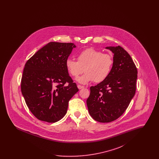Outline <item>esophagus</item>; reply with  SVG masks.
<instances>
[{"label":"esophagus","mask_w":159,"mask_h":159,"mask_svg":"<svg viewBox=\"0 0 159 159\" xmlns=\"http://www.w3.org/2000/svg\"><path fill=\"white\" fill-rule=\"evenodd\" d=\"M77 88H78L79 89H83V88H84V86H81V85H80V84H78V85H77Z\"/></svg>","instance_id":"obj_1"}]
</instances>
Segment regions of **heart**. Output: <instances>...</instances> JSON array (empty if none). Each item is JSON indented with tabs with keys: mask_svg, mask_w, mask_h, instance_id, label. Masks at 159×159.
Segmentation results:
<instances>
[{
	"mask_svg": "<svg viewBox=\"0 0 159 159\" xmlns=\"http://www.w3.org/2000/svg\"><path fill=\"white\" fill-rule=\"evenodd\" d=\"M113 63L111 55L89 48L77 55V61L67 59L66 61V67L68 73L74 77L80 75L84 69L85 73L78 77L77 81L86 84L93 81L95 83L104 81L110 75Z\"/></svg>",
	"mask_w": 159,
	"mask_h": 159,
	"instance_id": "heart-1",
	"label": "heart"
}]
</instances>
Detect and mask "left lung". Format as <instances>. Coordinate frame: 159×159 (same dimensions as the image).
<instances>
[{
	"mask_svg": "<svg viewBox=\"0 0 159 159\" xmlns=\"http://www.w3.org/2000/svg\"><path fill=\"white\" fill-rule=\"evenodd\" d=\"M114 53L113 66L104 81L90 88L86 103L96 121L108 123L126 111L136 91L137 68L131 57L122 47L108 46Z\"/></svg>",
	"mask_w": 159,
	"mask_h": 159,
	"instance_id": "left-lung-1",
	"label": "left lung"
}]
</instances>
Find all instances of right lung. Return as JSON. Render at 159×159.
Returning <instances> with one entry per match:
<instances>
[{
	"label": "right lung",
	"mask_w": 159,
	"mask_h": 159,
	"mask_svg": "<svg viewBox=\"0 0 159 159\" xmlns=\"http://www.w3.org/2000/svg\"><path fill=\"white\" fill-rule=\"evenodd\" d=\"M76 47L73 43L51 42L26 62L21 89L28 108L39 120L59 121L67 113L70 99L79 91L66 67Z\"/></svg>",
	"instance_id": "right-lung-1"
}]
</instances>
